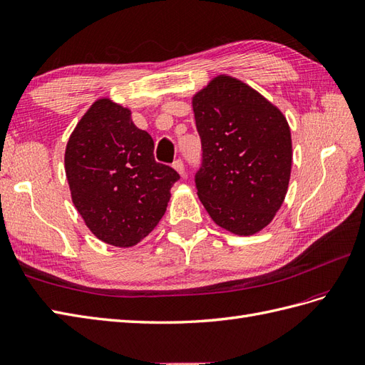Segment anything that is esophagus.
Returning a JSON list of instances; mask_svg holds the SVG:
<instances>
[{
	"label": "esophagus",
	"instance_id": "esophagus-1",
	"mask_svg": "<svg viewBox=\"0 0 365 365\" xmlns=\"http://www.w3.org/2000/svg\"><path fill=\"white\" fill-rule=\"evenodd\" d=\"M173 166H174V170L179 173L182 177L185 175V165H183V162L182 160H175L174 163H173Z\"/></svg>",
	"mask_w": 365,
	"mask_h": 365
}]
</instances>
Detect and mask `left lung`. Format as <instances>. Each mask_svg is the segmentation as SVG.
Wrapping results in <instances>:
<instances>
[{
  "instance_id": "obj_1",
  "label": "left lung",
  "mask_w": 365,
  "mask_h": 365,
  "mask_svg": "<svg viewBox=\"0 0 365 365\" xmlns=\"http://www.w3.org/2000/svg\"><path fill=\"white\" fill-rule=\"evenodd\" d=\"M202 142L197 195L211 219L237 236L264 230L282 207L292 133L279 108L247 83L214 77L192 97Z\"/></svg>"
}]
</instances>
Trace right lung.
I'll return each mask as SVG.
<instances>
[{
	"mask_svg": "<svg viewBox=\"0 0 365 365\" xmlns=\"http://www.w3.org/2000/svg\"><path fill=\"white\" fill-rule=\"evenodd\" d=\"M64 170L86 227L120 248L137 245L157 227L180 179L171 166L155 162L153 137L110 98L93 101L72 130Z\"/></svg>",
	"mask_w": 365,
	"mask_h": 365,
	"instance_id": "add662e5",
	"label": "right lung"
}]
</instances>
